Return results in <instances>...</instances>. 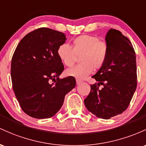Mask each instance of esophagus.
<instances>
[{
  "label": "esophagus",
  "instance_id": "obj_1",
  "mask_svg": "<svg viewBox=\"0 0 146 146\" xmlns=\"http://www.w3.org/2000/svg\"><path fill=\"white\" fill-rule=\"evenodd\" d=\"M81 83V81H80V80L78 79H76V85H79Z\"/></svg>",
  "mask_w": 146,
  "mask_h": 146
}]
</instances>
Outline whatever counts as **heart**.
<instances>
[{"label": "heart", "mask_w": 146, "mask_h": 146, "mask_svg": "<svg viewBox=\"0 0 146 146\" xmlns=\"http://www.w3.org/2000/svg\"><path fill=\"white\" fill-rule=\"evenodd\" d=\"M109 47L107 42L100 40L99 38L92 35H81L72 41V47L68 43L58 47L57 54L65 65L71 67L74 64L77 57H81V64L68 69L65 74L78 79H83L92 70H99L104 66L108 56Z\"/></svg>", "instance_id": "b5f03b06"}]
</instances>
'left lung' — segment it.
I'll use <instances>...</instances> for the list:
<instances>
[{
	"label": "left lung",
	"mask_w": 146,
	"mask_h": 146,
	"mask_svg": "<svg viewBox=\"0 0 146 146\" xmlns=\"http://www.w3.org/2000/svg\"><path fill=\"white\" fill-rule=\"evenodd\" d=\"M106 42L109 47L107 60L92 76L97 83L90 86L84 104L96 117L109 119L128 107L137 88V76L135 52L130 40L120 31L110 29Z\"/></svg>",
	"instance_id": "left-lung-1"
}]
</instances>
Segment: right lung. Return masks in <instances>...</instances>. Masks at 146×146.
I'll list each match as a JSON object with an SVG mask.
<instances>
[{"instance_id":"obj_1","label":"right lung","mask_w":146,"mask_h":146,"mask_svg":"<svg viewBox=\"0 0 146 146\" xmlns=\"http://www.w3.org/2000/svg\"><path fill=\"white\" fill-rule=\"evenodd\" d=\"M66 40L62 32L41 27L25 36L16 47L11 63L13 90L21 108L30 117L54 116L65 95L76 86L72 76L58 78L64 66L57 50Z\"/></svg>"}]
</instances>
